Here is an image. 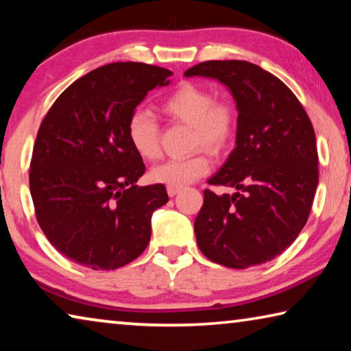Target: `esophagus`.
<instances>
[{"instance_id": "obj_1", "label": "esophagus", "mask_w": 351, "mask_h": 351, "mask_svg": "<svg viewBox=\"0 0 351 351\" xmlns=\"http://www.w3.org/2000/svg\"><path fill=\"white\" fill-rule=\"evenodd\" d=\"M179 191H180L179 186H168V194H169L171 197H174Z\"/></svg>"}]
</instances>
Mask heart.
Listing matches in <instances>:
<instances>
[{
	"instance_id": "1",
	"label": "heart",
	"mask_w": 351,
	"mask_h": 351,
	"mask_svg": "<svg viewBox=\"0 0 351 351\" xmlns=\"http://www.w3.org/2000/svg\"><path fill=\"white\" fill-rule=\"evenodd\" d=\"M171 119L191 127V147H204L219 154L234 141L239 127L237 108L230 100H217L212 90L201 86L183 83L166 97L161 104ZM128 141L144 160H157L161 154L160 127L149 111L138 108L127 121ZM210 171V158L206 152H197L188 158L163 161L150 171L154 182L168 186H185L201 179Z\"/></svg>"
}]
</instances>
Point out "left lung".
Segmentation results:
<instances>
[{"mask_svg":"<svg viewBox=\"0 0 351 351\" xmlns=\"http://www.w3.org/2000/svg\"><path fill=\"white\" fill-rule=\"evenodd\" d=\"M228 86L237 101V147L204 190L194 221L199 250L229 268L269 262L293 243L319 185V154L309 116L281 80L247 61H206L185 72Z\"/></svg>","mask_w":351,"mask_h":351,"instance_id":"obj_1","label":"left lung"}]
</instances>
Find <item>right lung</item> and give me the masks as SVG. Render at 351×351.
<instances>
[{
  "label": "right lung",
  "instance_id": "1",
  "mask_svg": "<svg viewBox=\"0 0 351 351\" xmlns=\"http://www.w3.org/2000/svg\"><path fill=\"white\" fill-rule=\"evenodd\" d=\"M171 70L112 62L86 73L58 97L32 149L29 190L48 241L70 261L116 269L143 254L154 210L169 201L165 185L138 186L143 158L127 121Z\"/></svg>",
  "mask_w": 351,
  "mask_h": 351
}]
</instances>
